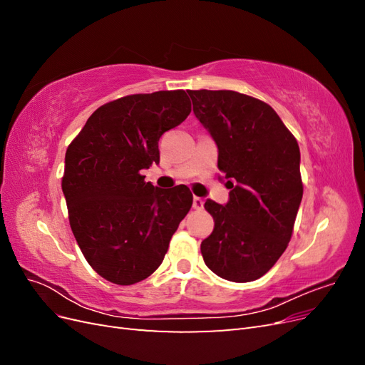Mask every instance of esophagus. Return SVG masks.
I'll use <instances>...</instances> for the list:
<instances>
[{
    "instance_id": "esophagus-1",
    "label": "esophagus",
    "mask_w": 365,
    "mask_h": 365,
    "mask_svg": "<svg viewBox=\"0 0 365 365\" xmlns=\"http://www.w3.org/2000/svg\"><path fill=\"white\" fill-rule=\"evenodd\" d=\"M202 207H204V200H202V197L195 196V197H193V208H195V210H201Z\"/></svg>"
}]
</instances>
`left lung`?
<instances>
[{
	"instance_id": "1",
	"label": "left lung",
	"mask_w": 365,
	"mask_h": 365,
	"mask_svg": "<svg viewBox=\"0 0 365 365\" xmlns=\"http://www.w3.org/2000/svg\"><path fill=\"white\" fill-rule=\"evenodd\" d=\"M217 148L228 202L205 201L215 219L202 240L207 267L236 283L260 279L288 247L303 197L300 148L264 102L236 91H187Z\"/></svg>"
}]
</instances>
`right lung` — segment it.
<instances>
[{
	"label": "right lung",
	"instance_id": "1",
	"mask_svg": "<svg viewBox=\"0 0 365 365\" xmlns=\"http://www.w3.org/2000/svg\"><path fill=\"white\" fill-rule=\"evenodd\" d=\"M190 111L182 90L121 97L96 109L65 153L62 192L73 235L108 282L148 279L189 213V187L160 189L140 172L160 163V137Z\"/></svg>",
	"mask_w": 365,
	"mask_h": 365
}]
</instances>
